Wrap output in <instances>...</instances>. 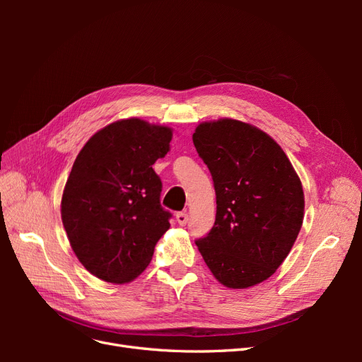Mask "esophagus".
I'll use <instances>...</instances> for the list:
<instances>
[{
    "mask_svg": "<svg viewBox=\"0 0 362 362\" xmlns=\"http://www.w3.org/2000/svg\"><path fill=\"white\" fill-rule=\"evenodd\" d=\"M177 222H178L181 226L187 225V222H189V214H187V211H180V213H177Z\"/></svg>",
    "mask_w": 362,
    "mask_h": 362,
    "instance_id": "1",
    "label": "esophagus"
}]
</instances>
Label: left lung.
<instances>
[{
	"label": "left lung",
	"mask_w": 362,
	"mask_h": 362,
	"mask_svg": "<svg viewBox=\"0 0 362 362\" xmlns=\"http://www.w3.org/2000/svg\"><path fill=\"white\" fill-rule=\"evenodd\" d=\"M193 144L211 173L217 204L213 228L194 243L223 286H255L275 273L298 238L300 180L275 140L240 120L204 122Z\"/></svg>",
	"instance_id": "obj_1"
}]
</instances>
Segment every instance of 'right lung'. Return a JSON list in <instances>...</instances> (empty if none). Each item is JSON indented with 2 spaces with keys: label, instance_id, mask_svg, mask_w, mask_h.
<instances>
[{
  "label": "right lung",
  "instance_id": "add662e5",
  "mask_svg": "<svg viewBox=\"0 0 362 362\" xmlns=\"http://www.w3.org/2000/svg\"><path fill=\"white\" fill-rule=\"evenodd\" d=\"M172 129L124 119L90 137L62 198V221L76 258L92 275L124 284L144 272L172 213L160 204L152 169L169 152Z\"/></svg>",
  "mask_w": 362,
  "mask_h": 362
}]
</instances>
